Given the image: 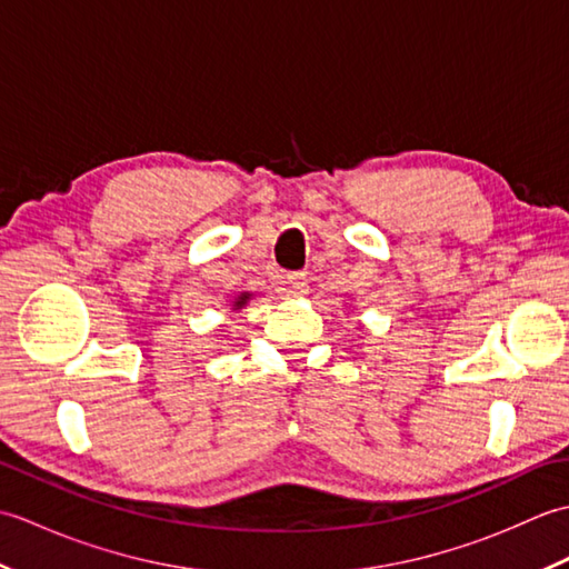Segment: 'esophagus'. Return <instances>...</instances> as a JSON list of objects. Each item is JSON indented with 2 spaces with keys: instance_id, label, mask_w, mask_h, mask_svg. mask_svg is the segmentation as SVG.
<instances>
[{
  "instance_id": "1",
  "label": "esophagus",
  "mask_w": 569,
  "mask_h": 569,
  "mask_svg": "<svg viewBox=\"0 0 569 569\" xmlns=\"http://www.w3.org/2000/svg\"><path fill=\"white\" fill-rule=\"evenodd\" d=\"M281 293L286 298H300L308 293V276L306 273H286L283 281H281Z\"/></svg>"
}]
</instances>
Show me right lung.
I'll use <instances>...</instances> for the list:
<instances>
[{
	"instance_id": "right-lung-1",
	"label": "right lung",
	"mask_w": 569,
	"mask_h": 569,
	"mask_svg": "<svg viewBox=\"0 0 569 569\" xmlns=\"http://www.w3.org/2000/svg\"><path fill=\"white\" fill-rule=\"evenodd\" d=\"M249 296H251V293H241V296H239V298L234 300V310H239L241 306H247V300H249Z\"/></svg>"
}]
</instances>
